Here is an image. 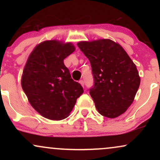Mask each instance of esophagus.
Listing matches in <instances>:
<instances>
[{
  "label": "esophagus",
  "mask_w": 160,
  "mask_h": 160,
  "mask_svg": "<svg viewBox=\"0 0 160 160\" xmlns=\"http://www.w3.org/2000/svg\"><path fill=\"white\" fill-rule=\"evenodd\" d=\"M79 82H80V85H81L82 87H83V86H84V81H83V80H80V81H79Z\"/></svg>",
  "instance_id": "esophagus-1"
}]
</instances>
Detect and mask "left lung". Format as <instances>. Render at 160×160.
<instances>
[{"mask_svg": "<svg viewBox=\"0 0 160 160\" xmlns=\"http://www.w3.org/2000/svg\"><path fill=\"white\" fill-rule=\"evenodd\" d=\"M78 46L90 62L94 86L89 93L97 111L108 118L124 113L140 86L136 65L121 45L110 39L80 41Z\"/></svg>", "mask_w": 160, "mask_h": 160, "instance_id": "8db88e82", "label": "left lung"}]
</instances>
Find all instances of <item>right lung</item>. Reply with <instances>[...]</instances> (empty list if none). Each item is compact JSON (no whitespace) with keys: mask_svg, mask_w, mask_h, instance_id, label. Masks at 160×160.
Instances as JSON below:
<instances>
[{"mask_svg":"<svg viewBox=\"0 0 160 160\" xmlns=\"http://www.w3.org/2000/svg\"><path fill=\"white\" fill-rule=\"evenodd\" d=\"M74 50L71 42L45 40L34 47L23 69L21 84L29 103L49 120L68 117L83 92L64 64V59Z\"/></svg>","mask_w":160,"mask_h":160,"instance_id":"obj_1","label":"right lung"}]
</instances>
